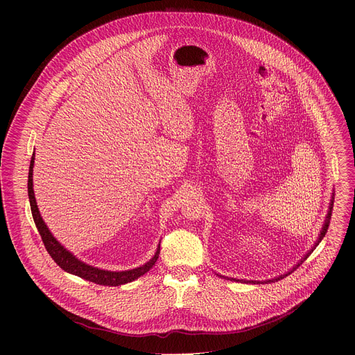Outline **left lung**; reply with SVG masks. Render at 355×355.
<instances>
[{"label":"left lung","mask_w":355,"mask_h":355,"mask_svg":"<svg viewBox=\"0 0 355 355\" xmlns=\"http://www.w3.org/2000/svg\"><path fill=\"white\" fill-rule=\"evenodd\" d=\"M333 202H334V193L331 195V199H330V204H329V211H327V215H326V219H324V223H323V226H322V230H320V234H319V237H318V240L315 241V244H313V247L306 252L305 256H303L299 261H297V264L296 266H293L288 272H285V274H281V275H278V277H275V278H271V279H266V281H254V279H251V281H247V279H237V278H229V277H223V275H219V274H216L218 277H220V278H223V279H230V281H234V282H241V284H271V282H275V281H279V279H282V278H285V277H288L291 272H293V270H296L303 261H305L311 254H312V251L318 247V244L323 240V237H324V234L327 233V229H329V225H330V219H331V211H333Z\"/></svg>","instance_id":"obj_1"}]
</instances>
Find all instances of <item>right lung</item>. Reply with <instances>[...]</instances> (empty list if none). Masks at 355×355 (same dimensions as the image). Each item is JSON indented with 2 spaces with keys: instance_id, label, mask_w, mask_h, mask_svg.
<instances>
[{
  "instance_id": "obj_1",
  "label": "right lung",
  "mask_w": 355,
  "mask_h": 355,
  "mask_svg": "<svg viewBox=\"0 0 355 355\" xmlns=\"http://www.w3.org/2000/svg\"><path fill=\"white\" fill-rule=\"evenodd\" d=\"M33 166H35V151L33 156L31 159V166H29V175H28V195H29V204H31V211L33 216V222L37 227V232L43 240V244L47 250V252L55 260V263L64 270L69 274L77 275L85 281L98 284V285H105V286H119L125 285L128 282H132L137 279L139 277L144 275L150 268H153L156 264L159 254H160V243L157 245V250L155 252V256L151 257L147 263H144L140 267L126 270V271H108L103 270L98 267H92L81 260H78L71 251H69L53 234L49 230L47 225L40 216L37 204H36V198H35V191H33Z\"/></svg>"
}]
</instances>
